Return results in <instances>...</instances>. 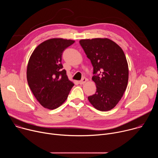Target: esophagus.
<instances>
[{
  "instance_id": "obj_1",
  "label": "esophagus",
  "mask_w": 158,
  "mask_h": 158,
  "mask_svg": "<svg viewBox=\"0 0 158 158\" xmlns=\"http://www.w3.org/2000/svg\"><path fill=\"white\" fill-rule=\"evenodd\" d=\"M86 81H87V79H86L85 77H83L82 80H81V81H79V83L80 84H84Z\"/></svg>"
}]
</instances>
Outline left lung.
I'll return each mask as SVG.
<instances>
[{
	"label": "left lung",
	"instance_id": "left-lung-1",
	"mask_svg": "<svg viewBox=\"0 0 158 158\" xmlns=\"http://www.w3.org/2000/svg\"><path fill=\"white\" fill-rule=\"evenodd\" d=\"M79 43L93 66L92 79L97 88L88 99L96 109L109 110L121 100L127 87L129 70L125 54L109 39H83Z\"/></svg>",
	"mask_w": 158,
	"mask_h": 158
}]
</instances>
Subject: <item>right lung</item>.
<instances>
[{
	"instance_id": "1",
	"label": "right lung",
	"mask_w": 158,
	"mask_h": 158,
	"mask_svg": "<svg viewBox=\"0 0 158 158\" xmlns=\"http://www.w3.org/2000/svg\"><path fill=\"white\" fill-rule=\"evenodd\" d=\"M74 40L51 39L32 52L27 65V79L34 96L44 107L54 109L67 99L74 84L61 63L64 50Z\"/></svg>"
}]
</instances>
